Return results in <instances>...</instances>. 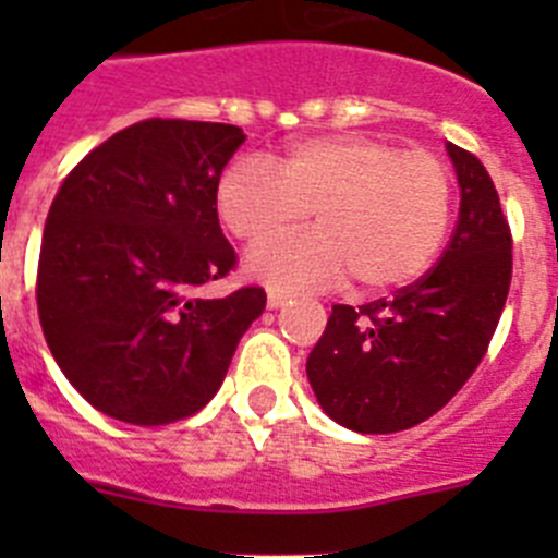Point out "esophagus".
<instances>
[{"label": "esophagus", "mask_w": 558, "mask_h": 558, "mask_svg": "<svg viewBox=\"0 0 558 558\" xmlns=\"http://www.w3.org/2000/svg\"><path fill=\"white\" fill-rule=\"evenodd\" d=\"M290 295L284 293V290H276V288H268V307L276 310V307H282L284 302H288Z\"/></svg>", "instance_id": "34e87169"}]
</instances>
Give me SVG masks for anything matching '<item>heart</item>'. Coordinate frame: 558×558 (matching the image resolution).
<instances>
[{
    "label": "heart",
    "instance_id": "obj_1",
    "mask_svg": "<svg viewBox=\"0 0 558 558\" xmlns=\"http://www.w3.org/2000/svg\"><path fill=\"white\" fill-rule=\"evenodd\" d=\"M452 179L427 150L338 133L290 147L276 172L240 159L223 172L218 211L248 245L301 228L308 211L318 232L251 254V274L274 288H324L347 279L363 293L416 282L445 245Z\"/></svg>",
    "mask_w": 558,
    "mask_h": 558
}]
</instances>
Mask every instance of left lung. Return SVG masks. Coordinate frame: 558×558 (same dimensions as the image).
Returning <instances> with one entry per match:
<instances>
[{"mask_svg":"<svg viewBox=\"0 0 558 558\" xmlns=\"http://www.w3.org/2000/svg\"><path fill=\"white\" fill-rule=\"evenodd\" d=\"M461 186L450 245L393 299L335 304L307 377L324 411L354 433H399L456 397L489 349L511 284V229L475 153L447 145Z\"/></svg>","mask_w":558,"mask_h":558,"instance_id":"8db88e82","label":"left lung"}]
</instances>
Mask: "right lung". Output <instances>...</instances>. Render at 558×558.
<instances>
[{
  "label": "right lung",
  "instance_id": "obj_1",
  "mask_svg": "<svg viewBox=\"0 0 558 558\" xmlns=\"http://www.w3.org/2000/svg\"><path fill=\"white\" fill-rule=\"evenodd\" d=\"M243 142L223 122L142 120L86 153L49 206L38 322L69 383L106 416L159 427L198 413L263 315L256 284L198 295L236 268L218 184Z\"/></svg>",
  "mask_w": 558,
  "mask_h": 558
}]
</instances>
